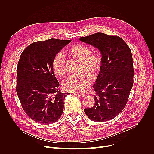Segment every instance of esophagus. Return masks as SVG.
<instances>
[{
    "mask_svg": "<svg viewBox=\"0 0 154 154\" xmlns=\"http://www.w3.org/2000/svg\"><path fill=\"white\" fill-rule=\"evenodd\" d=\"M73 94H74L75 96H82L84 97L86 96L85 94H81V93H74Z\"/></svg>",
    "mask_w": 154,
    "mask_h": 154,
    "instance_id": "obj_1",
    "label": "esophagus"
}]
</instances>
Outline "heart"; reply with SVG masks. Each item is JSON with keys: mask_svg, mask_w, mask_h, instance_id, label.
Masks as SVG:
<instances>
[{"mask_svg": "<svg viewBox=\"0 0 154 154\" xmlns=\"http://www.w3.org/2000/svg\"><path fill=\"white\" fill-rule=\"evenodd\" d=\"M68 52L74 58L82 60L83 69L87 68L94 72L99 71L101 58L96 54H90V50L82 44H75L72 46ZM53 69L58 77H63L66 74L65 60L62 53L56 55L53 61ZM94 80L93 74L88 71H83L80 74L71 75L63 82L64 89L67 91L76 93H83Z\"/></svg>", "mask_w": 154, "mask_h": 154, "instance_id": "1", "label": "heart"}]
</instances>
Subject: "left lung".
<instances>
[{
  "label": "left lung",
  "mask_w": 154,
  "mask_h": 154,
  "mask_svg": "<svg viewBox=\"0 0 154 154\" xmlns=\"http://www.w3.org/2000/svg\"><path fill=\"white\" fill-rule=\"evenodd\" d=\"M79 40L97 48L102 56L99 73L93 86L96 91L95 103L84 112L95 122L113 119L123 110L133 86L131 50L120 37L103 33L81 37Z\"/></svg>",
  "instance_id": "8db88e82"
}]
</instances>
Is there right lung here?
<instances>
[{
    "label": "right lung",
    "mask_w": 154,
    "mask_h": 154,
    "mask_svg": "<svg viewBox=\"0 0 154 154\" xmlns=\"http://www.w3.org/2000/svg\"><path fill=\"white\" fill-rule=\"evenodd\" d=\"M71 41L54 38L36 41L20 56L16 93L24 112L38 123H54L63 113L65 97L70 93L58 90L52 64L56 55Z\"/></svg>",
    "instance_id": "obj_1"
}]
</instances>
